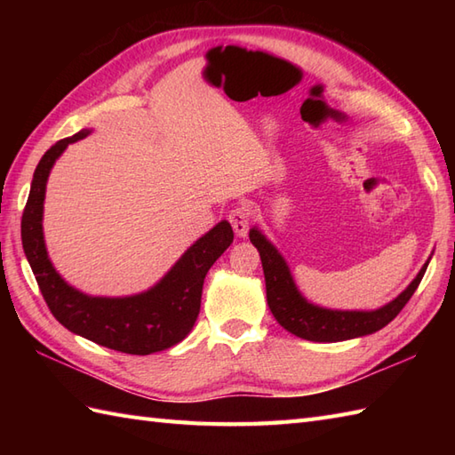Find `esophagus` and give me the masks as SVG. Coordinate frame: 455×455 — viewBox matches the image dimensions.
<instances>
[{
    "instance_id": "34e87169",
    "label": "esophagus",
    "mask_w": 455,
    "mask_h": 455,
    "mask_svg": "<svg viewBox=\"0 0 455 455\" xmlns=\"http://www.w3.org/2000/svg\"><path fill=\"white\" fill-rule=\"evenodd\" d=\"M228 220H230V225H233L236 236L244 238L248 235V225H250V209H248V205H244V203H243V205L235 207L233 211L228 212Z\"/></svg>"
}]
</instances>
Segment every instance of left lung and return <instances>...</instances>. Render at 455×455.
Listing matches in <instances>:
<instances>
[{
  "mask_svg": "<svg viewBox=\"0 0 455 455\" xmlns=\"http://www.w3.org/2000/svg\"><path fill=\"white\" fill-rule=\"evenodd\" d=\"M250 243L258 248L259 259H262L269 311L287 332L311 342H342L381 331L409 303L428 267L427 262L411 285L381 308H375V311H332V308L308 303L299 293L283 256L256 227L250 230Z\"/></svg>",
  "mask_w": 455,
  "mask_h": 455,
  "instance_id": "8db88e82",
  "label": "left lung"
}]
</instances>
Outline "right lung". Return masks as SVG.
Masks as SVG:
<instances>
[{"instance_id": "obj_1", "label": "right lung", "mask_w": 455, "mask_h": 455, "mask_svg": "<svg viewBox=\"0 0 455 455\" xmlns=\"http://www.w3.org/2000/svg\"><path fill=\"white\" fill-rule=\"evenodd\" d=\"M90 131L58 140L44 152L31 181L21 219V240L38 289L62 326L111 350L148 355L168 350L186 338L197 321L203 282L209 267L233 244V227L220 220L191 244L170 272L148 291L131 297H92L68 285L46 254L43 236V203L46 180L68 144Z\"/></svg>"}]
</instances>
